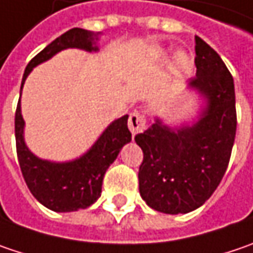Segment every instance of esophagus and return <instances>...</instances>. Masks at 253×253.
Wrapping results in <instances>:
<instances>
[{"label":"esophagus","instance_id":"esophagus-1","mask_svg":"<svg viewBox=\"0 0 253 253\" xmlns=\"http://www.w3.org/2000/svg\"><path fill=\"white\" fill-rule=\"evenodd\" d=\"M128 128L133 136L141 133L146 128V119L140 112H133L128 117Z\"/></svg>","mask_w":253,"mask_h":253}]
</instances>
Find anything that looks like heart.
Masks as SVG:
<instances>
[{
  "instance_id": "heart-1",
  "label": "heart",
  "mask_w": 253,
  "mask_h": 253,
  "mask_svg": "<svg viewBox=\"0 0 253 253\" xmlns=\"http://www.w3.org/2000/svg\"><path fill=\"white\" fill-rule=\"evenodd\" d=\"M192 68H193V57L186 51L176 52L174 60H173V66H171L173 77L180 80L192 71Z\"/></svg>"
}]
</instances>
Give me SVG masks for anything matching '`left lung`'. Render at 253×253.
<instances>
[{
  "mask_svg": "<svg viewBox=\"0 0 253 253\" xmlns=\"http://www.w3.org/2000/svg\"><path fill=\"white\" fill-rule=\"evenodd\" d=\"M196 77L187 90L203 98L192 123L169 126L160 117L134 137L143 150L139 190L157 212L177 215L201 208L219 186L229 163L236 109L233 79L219 54L195 37Z\"/></svg>",
  "mask_w": 253,
  "mask_h": 253,
  "instance_id": "8db88e82",
  "label": "left lung"
}]
</instances>
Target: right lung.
<instances>
[{
	"instance_id": "add662e5",
	"label": "right lung",
	"mask_w": 253,
	"mask_h": 253,
	"mask_svg": "<svg viewBox=\"0 0 253 253\" xmlns=\"http://www.w3.org/2000/svg\"><path fill=\"white\" fill-rule=\"evenodd\" d=\"M100 33L83 28H71L50 42L28 63L23 76L24 83L33 68L50 60L57 52L67 48H80L97 52ZM128 116L112 122L104 128L93 146L80 157L68 162H51L36 156L24 139L25 122L21 114V96L15 112V143L17 156L23 171L24 180L33 196L41 205L54 212H74L85 209L100 198L104 173L117 159L122 147L131 141V133L127 127Z\"/></svg>"
}]
</instances>
